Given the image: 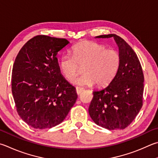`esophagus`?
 I'll return each mask as SVG.
<instances>
[{
	"instance_id": "34e87169",
	"label": "esophagus",
	"mask_w": 158,
	"mask_h": 158,
	"mask_svg": "<svg viewBox=\"0 0 158 158\" xmlns=\"http://www.w3.org/2000/svg\"><path fill=\"white\" fill-rule=\"evenodd\" d=\"M84 90V89L83 88H80V87H77L76 88V92L78 94H79L80 93H82V92Z\"/></svg>"
}]
</instances>
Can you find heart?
I'll use <instances>...</instances> for the list:
<instances>
[{"mask_svg":"<svg viewBox=\"0 0 158 158\" xmlns=\"http://www.w3.org/2000/svg\"><path fill=\"white\" fill-rule=\"evenodd\" d=\"M73 56L62 54L59 61L60 70L71 81L79 73V66H84V74L73 81L79 85L98 87L108 85L116 77L121 65V56L114 50H108L105 45L93 41L76 45L72 49Z\"/></svg>","mask_w":158,"mask_h":158,"instance_id":"obj_1","label":"heart"}]
</instances>
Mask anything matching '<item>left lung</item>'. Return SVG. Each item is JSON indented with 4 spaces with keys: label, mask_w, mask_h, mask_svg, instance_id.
<instances>
[{
    "label": "left lung",
    "mask_w": 158,
    "mask_h": 158,
    "mask_svg": "<svg viewBox=\"0 0 158 158\" xmlns=\"http://www.w3.org/2000/svg\"><path fill=\"white\" fill-rule=\"evenodd\" d=\"M110 38H113L118 46L121 65L108 86L93 92L88 112L99 127L122 130L133 121L142 106L144 74L137 54L122 38L114 34L95 36Z\"/></svg>",
    "instance_id": "1"
}]
</instances>
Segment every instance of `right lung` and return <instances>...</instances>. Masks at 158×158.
Here are the masks:
<instances>
[{
    "label": "right lung",
    "instance_id": "right-lung-1",
    "mask_svg": "<svg viewBox=\"0 0 158 158\" xmlns=\"http://www.w3.org/2000/svg\"><path fill=\"white\" fill-rule=\"evenodd\" d=\"M65 39L34 36L19 51L11 74V92L19 116L37 129L64 121L77 99L76 89L60 70L56 55Z\"/></svg>",
    "mask_w": 158,
    "mask_h": 158
}]
</instances>
